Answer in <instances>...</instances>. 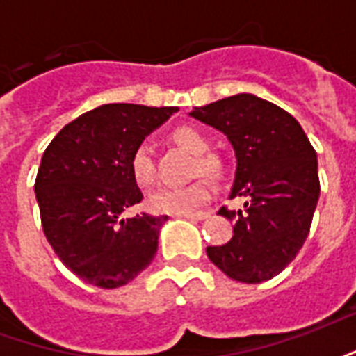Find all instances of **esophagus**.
Instances as JSON below:
<instances>
[{
	"label": "esophagus",
	"instance_id": "obj_1",
	"mask_svg": "<svg viewBox=\"0 0 356 356\" xmlns=\"http://www.w3.org/2000/svg\"><path fill=\"white\" fill-rule=\"evenodd\" d=\"M211 216L209 211H194V213H183L181 217H186V219H194V221H202V219H208Z\"/></svg>",
	"mask_w": 356,
	"mask_h": 356
}]
</instances>
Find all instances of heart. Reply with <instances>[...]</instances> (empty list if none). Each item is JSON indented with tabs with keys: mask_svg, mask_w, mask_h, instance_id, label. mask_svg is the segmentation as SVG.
Segmentation results:
<instances>
[{
	"mask_svg": "<svg viewBox=\"0 0 356 356\" xmlns=\"http://www.w3.org/2000/svg\"><path fill=\"white\" fill-rule=\"evenodd\" d=\"M171 139L179 147L198 154L196 173H206L209 177H221L223 173V160L208 150V139L193 125H179L171 131ZM133 181L143 188L152 186L156 181V163L152 156V148L147 143H140L133 150L129 160ZM213 186L208 179H198L191 185L179 186V188H160L147 198V208L154 213H168V216H183L198 209L211 200Z\"/></svg>",
	"mask_w": 356,
	"mask_h": 356,
	"instance_id": "1",
	"label": "heart"
}]
</instances>
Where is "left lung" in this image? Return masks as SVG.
Here are the masks:
<instances>
[{"label":"left lung","mask_w":356,"mask_h":356,"mask_svg":"<svg viewBox=\"0 0 356 356\" xmlns=\"http://www.w3.org/2000/svg\"><path fill=\"white\" fill-rule=\"evenodd\" d=\"M191 116L229 137L236 154L231 198L246 196L244 209H219L234 221V234L223 246H208V257L238 282L275 278L296 259L313 223L321 196L313 145L291 114L250 93L194 108Z\"/></svg>","instance_id":"left-lung-1"}]
</instances>
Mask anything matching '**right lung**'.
Returning a JSON list of instances; mask_svg holds the SVG:
<instances>
[{
  "label": "right lung",
  "mask_w": 356,
  "mask_h": 356,
  "mask_svg": "<svg viewBox=\"0 0 356 356\" xmlns=\"http://www.w3.org/2000/svg\"><path fill=\"white\" fill-rule=\"evenodd\" d=\"M177 106L114 102L65 125L43 152L35 200L45 238L83 282L104 290L131 282L152 263L168 216L124 211L143 200L129 160Z\"/></svg>",
  "instance_id": "right-lung-1"
}]
</instances>
